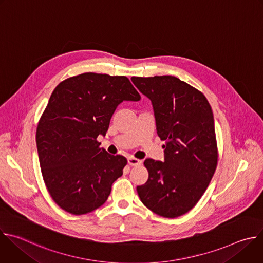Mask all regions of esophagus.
Listing matches in <instances>:
<instances>
[{"mask_svg": "<svg viewBox=\"0 0 263 263\" xmlns=\"http://www.w3.org/2000/svg\"><path fill=\"white\" fill-rule=\"evenodd\" d=\"M128 163L131 165V166H136V165H139L141 163V160L139 159H136L134 157H128Z\"/></svg>", "mask_w": 263, "mask_h": 263, "instance_id": "esophagus-1", "label": "esophagus"}]
</instances>
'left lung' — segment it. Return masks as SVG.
<instances>
[{"mask_svg": "<svg viewBox=\"0 0 263 263\" xmlns=\"http://www.w3.org/2000/svg\"><path fill=\"white\" fill-rule=\"evenodd\" d=\"M153 106L164 160L145 159L147 181L136 187L149 210L168 218L189 212L208 187L217 163L211 107L205 96L174 76L132 77Z\"/></svg>", "mask_w": 263, "mask_h": 263, "instance_id": "left-lung-1", "label": "left lung"}]
</instances>
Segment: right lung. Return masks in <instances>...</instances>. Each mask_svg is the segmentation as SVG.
<instances>
[{"label":"right lung","instance_id":"right-lung-1","mask_svg":"<svg viewBox=\"0 0 263 263\" xmlns=\"http://www.w3.org/2000/svg\"><path fill=\"white\" fill-rule=\"evenodd\" d=\"M140 96L127 77L85 72L52 92L36 131L37 152L47 189L71 214L102 206L127 159L110 155L97 141L105 136L117 107Z\"/></svg>","mask_w":263,"mask_h":263}]
</instances>
